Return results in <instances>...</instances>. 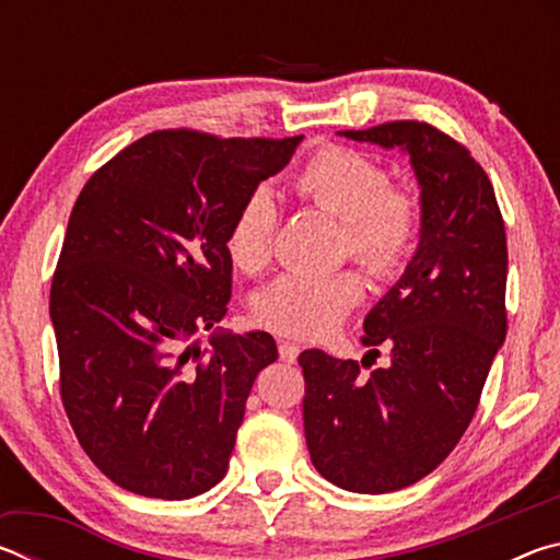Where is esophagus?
<instances>
[{"instance_id":"esophagus-1","label":"esophagus","mask_w":560,"mask_h":560,"mask_svg":"<svg viewBox=\"0 0 560 560\" xmlns=\"http://www.w3.org/2000/svg\"><path fill=\"white\" fill-rule=\"evenodd\" d=\"M299 353H301V348L296 343H291V340H279L281 360H287V363H296Z\"/></svg>"}]
</instances>
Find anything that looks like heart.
<instances>
[{
	"mask_svg": "<svg viewBox=\"0 0 560 560\" xmlns=\"http://www.w3.org/2000/svg\"><path fill=\"white\" fill-rule=\"evenodd\" d=\"M303 202L334 214L343 226L340 252L387 279L400 271L420 242L422 210L410 189L390 185L387 170L358 150L326 145L308 158L293 179ZM279 205L267 187H254L226 230V254L236 269L259 273L273 257ZM365 296L355 271L287 273L254 301L261 326L281 336L318 340L334 334Z\"/></svg>",
	"mask_w": 560,
	"mask_h": 560,
	"instance_id": "1",
	"label": "heart"
}]
</instances>
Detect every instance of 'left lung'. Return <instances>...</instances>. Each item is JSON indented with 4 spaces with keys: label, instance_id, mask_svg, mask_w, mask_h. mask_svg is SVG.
Returning <instances> with one entry per match:
<instances>
[{
    "label": "left lung",
    "instance_id": "1",
    "mask_svg": "<svg viewBox=\"0 0 560 560\" xmlns=\"http://www.w3.org/2000/svg\"><path fill=\"white\" fill-rule=\"evenodd\" d=\"M402 148L420 183V244L400 281L365 316L371 353L392 365L303 350V432L320 477L358 494L410 487L447 459L477 412L506 338V232L494 187L471 153L420 120L340 130Z\"/></svg>",
    "mask_w": 560,
    "mask_h": 560
}]
</instances>
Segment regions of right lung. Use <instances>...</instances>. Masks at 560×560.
Instances as JSON below:
<instances>
[{
	"instance_id": "add662e5",
	"label": "right lung",
	"mask_w": 560,
	"mask_h": 560,
	"mask_svg": "<svg viewBox=\"0 0 560 560\" xmlns=\"http://www.w3.org/2000/svg\"><path fill=\"white\" fill-rule=\"evenodd\" d=\"M303 136L155 130L98 167L75 200L51 281L61 402L83 452L132 494L189 499L222 481L246 397L279 358L226 314V230Z\"/></svg>"
}]
</instances>
